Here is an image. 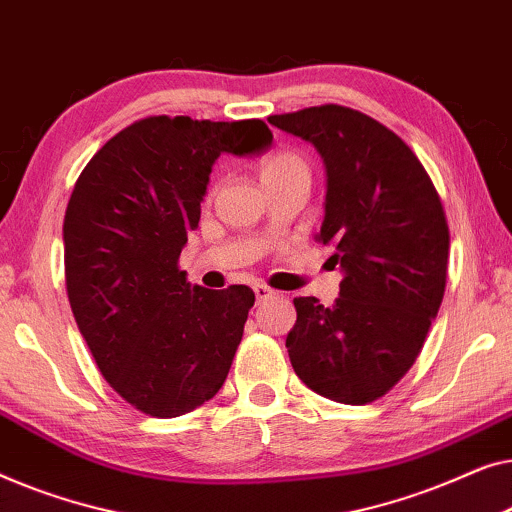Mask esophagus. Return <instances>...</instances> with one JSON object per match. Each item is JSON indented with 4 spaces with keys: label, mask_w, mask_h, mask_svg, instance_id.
<instances>
[{
    "label": "esophagus",
    "mask_w": 512,
    "mask_h": 512,
    "mask_svg": "<svg viewBox=\"0 0 512 512\" xmlns=\"http://www.w3.org/2000/svg\"><path fill=\"white\" fill-rule=\"evenodd\" d=\"M276 290H273V287H269V285H255V297H257V301H266V299H271V297H276Z\"/></svg>",
    "instance_id": "obj_1"
}]
</instances>
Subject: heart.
<instances>
[{
	"label": "heart",
	"mask_w": 512,
	"mask_h": 512,
	"mask_svg": "<svg viewBox=\"0 0 512 512\" xmlns=\"http://www.w3.org/2000/svg\"><path fill=\"white\" fill-rule=\"evenodd\" d=\"M264 185L292 181V178H301V181H311V164L297 150H278L266 157L259 167Z\"/></svg>",
	"instance_id": "heart-1"
}]
</instances>
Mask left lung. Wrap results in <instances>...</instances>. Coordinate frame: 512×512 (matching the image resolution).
Returning <instances> with one entry per match:
<instances>
[{
    "instance_id": "8db88e82",
    "label": "left lung",
    "mask_w": 512,
    "mask_h": 512,
    "mask_svg": "<svg viewBox=\"0 0 512 512\" xmlns=\"http://www.w3.org/2000/svg\"><path fill=\"white\" fill-rule=\"evenodd\" d=\"M269 122L325 160L320 241L334 243L345 271L334 306L294 299L290 362L313 392L364 406L406 376L441 308L450 255L441 197L408 143L371 115L322 104Z\"/></svg>"
}]
</instances>
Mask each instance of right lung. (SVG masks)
<instances>
[{
  "instance_id": "add662e5",
  "label": "right lung",
  "mask_w": 512,
  "mask_h": 512,
  "mask_svg": "<svg viewBox=\"0 0 512 512\" xmlns=\"http://www.w3.org/2000/svg\"><path fill=\"white\" fill-rule=\"evenodd\" d=\"M271 139L262 120L150 115L78 176L62 227L69 304L106 383L141 413L185 415L225 383L255 292L190 287L178 257L220 153Z\"/></svg>"
}]
</instances>
